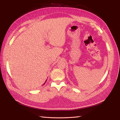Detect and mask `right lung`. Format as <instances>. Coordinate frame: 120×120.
Returning a JSON list of instances; mask_svg holds the SVG:
<instances>
[{"mask_svg":"<svg viewBox=\"0 0 120 120\" xmlns=\"http://www.w3.org/2000/svg\"><path fill=\"white\" fill-rule=\"evenodd\" d=\"M46 80H47V79H46ZM46 82V81H45V83H44V84H43V85H42V86H43V85H45V82Z\"/></svg>","mask_w":120,"mask_h":120,"instance_id":"1","label":"right lung"}]
</instances>
